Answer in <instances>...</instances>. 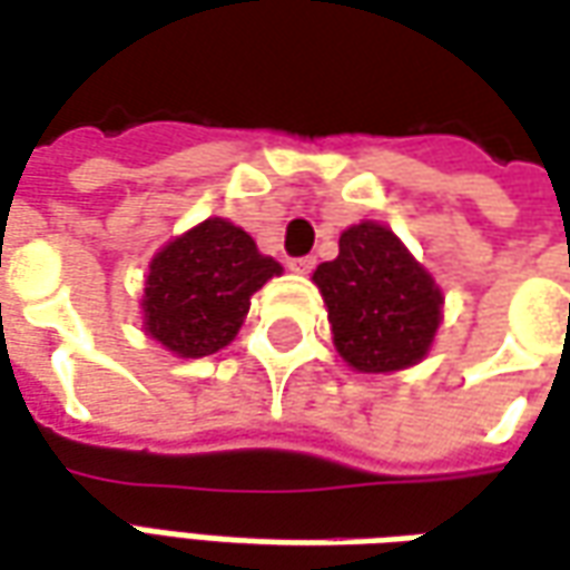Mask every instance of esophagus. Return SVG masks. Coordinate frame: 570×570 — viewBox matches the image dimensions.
I'll return each instance as SVG.
<instances>
[{"label":"esophagus","instance_id":"34e87169","mask_svg":"<svg viewBox=\"0 0 570 570\" xmlns=\"http://www.w3.org/2000/svg\"><path fill=\"white\" fill-rule=\"evenodd\" d=\"M313 266H316V257H292V261H288V269H292V273H301V276L313 273Z\"/></svg>","mask_w":570,"mask_h":570}]
</instances>
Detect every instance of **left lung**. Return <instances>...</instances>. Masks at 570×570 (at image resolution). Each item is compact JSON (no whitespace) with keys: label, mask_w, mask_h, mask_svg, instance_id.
<instances>
[{"label":"left lung","mask_w":570,"mask_h":570,"mask_svg":"<svg viewBox=\"0 0 570 570\" xmlns=\"http://www.w3.org/2000/svg\"><path fill=\"white\" fill-rule=\"evenodd\" d=\"M337 353L356 372L415 366L441 325L443 294L422 263L382 223H360L337 238V257L320 263Z\"/></svg>","instance_id":"left-lung-1"}]
</instances>
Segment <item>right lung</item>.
Segmentation results:
<instances>
[{"mask_svg":"<svg viewBox=\"0 0 570 570\" xmlns=\"http://www.w3.org/2000/svg\"><path fill=\"white\" fill-rule=\"evenodd\" d=\"M282 273L229 219L210 217L155 254L145 278V332L176 356L226 347L245 323L250 294Z\"/></svg>","mask_w":570,"mask_h":570,"instance_id":"1","label":"right lung"}]
</instances>
